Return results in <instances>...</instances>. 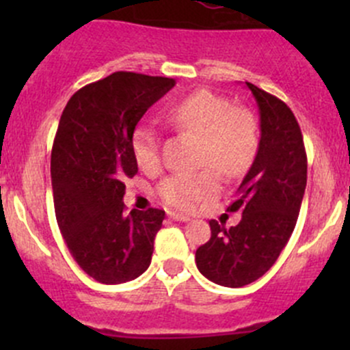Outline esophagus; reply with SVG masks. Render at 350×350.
I'll use <instances>...</instances> for the list:
<instances>
[{
	"label": "esophagus",
	"mask_w": 350,
	"mask_h": 350,
	"mask_svg": "<svg viewBox=\"0 0 350 350\" xmlns=\"http://www.w3.org/2000/svg\"><path fill=\"white\" fill-rule=\"evenodd\" d=\"M169 218H172L174 221H189L191 218L189 217H185V215H179L176 213V211H169Z\"/></svg>",
	"instance_id": "34e87169"
}]
</instances>
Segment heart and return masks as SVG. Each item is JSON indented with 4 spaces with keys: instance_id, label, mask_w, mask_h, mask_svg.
<instances>
[{
    "instance_id": "heart-1",
    "label": "heart",
    "mask_w": 350,
    "mask_h": 350,
    "mask_svg": "<svg viewBox=\"0 0 350 350\" xmlns=\"http://www.w3.org/2000/svg\"><path fill=\"white\" fill-rule=\"evenodd\" d=\"M164 118L176 129L200 135L198 165H210L224 178L245 174L259 147V132L252 113L211 91L200 90L164 109ZM130 149L142 171H154L161 162L159 137L152 126L140 123L130 139ZM218 191V179L211 171L171 174L157 186V195L169 206L189 211L200 201Z\"/></svg>"
}]
</instances>
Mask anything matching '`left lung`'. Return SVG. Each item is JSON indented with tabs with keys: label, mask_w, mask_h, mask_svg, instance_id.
<instances>
[{
	"label": "left lung",
	"mask_w": 350,
	"mask_h": 350,
	"mask_svg": "<svg viewBox=\"0 0 350 350\" xmlns=\"http://www.w3.org/2000/svg\"><path fill=\"white\" fill-rule=\"evenodd\" d=\"M245 84L259 108L260 140L228 206L242 218L230 228L211 220L210 241L196 250L200 273L227 288L254 283L273 267L295 230L306 188L305 144L295 115L280 98Z\"/></svg>",
	"instance_id": "1"
}]
</instances>
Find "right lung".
<instances>
[{"mask_svg": "<svg viewBox=\"0 0 350 350\" xmlns=\"http://www.w3.org/2000/svg\"><path fill=\"white\" fill-rule=\"evenodd\" d=\"M174 84L120 70L81 88L62 111L51 155L55 218L70 256L98 283L135 280L152 259L165 213L125 211V179L139 171L130 139Z\"/></svg>", "mask_w": 350, "mask_h": 350, "instance_id": "1", "label": "right lung"}]
</instances>
